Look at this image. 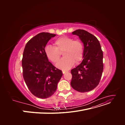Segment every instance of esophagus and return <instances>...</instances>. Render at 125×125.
Segmentation results:
<instances>
[{"label":"esophagus","mask_w":125,"mask_h":125,"mask_svg":"<svg viewBox=\"0 0 125 125\" xmlns=\"http://www.w3.org/2000/svg\"><path fill=\"white\" fill-rule=\"evenodd\" d=\"M67 71H62V73L63 74H65V73H66Z\"/></svg>","instance_id":"1"}]
</instances>
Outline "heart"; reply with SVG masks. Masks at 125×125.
Here are the masks:
<instances>
[{
  "mask_svg": "<svg viewBox=\"0 0 125 125\" xmlns=\"http://www.w3.org/2000/svg\"><path fill=\"white\" fill-rule=\"evenodd\" d=\"M54 44V46L47 45L44 52L48 60L53 63L58 61L62 52L64 57L56 64L59 69L68 70L75 62H79L83 57L84 47L80 41L73 40L70 37L63 36L57 39Z\"/></svg>",
  "mask_w": 125,
  "mask_h": 125,
  "instance_id": "heart-1",
  "label": "heart"
}]
</instances>
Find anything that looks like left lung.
Listing matches in <instances>:
<instances>
[{"label":"left lung","instance_id":"1","mask_svg":"<svg viewBox=\"0 0 125 125\" xmlns=\"http://www.w3.org/2000/svg\"><path fill=\"white\" fill-rule=\"evenodd\" d=\"M83 43V59L81 63L71 70V86L80 92H89L99 84L103 70V54L99 40L84 30L73 31Z\"/></svg>","mask_w":125,"mask_h":125}]
</instances>
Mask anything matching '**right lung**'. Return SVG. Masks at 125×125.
Segmentation results:
<instances>
[{
    "instance_id": "add662e5",
    "label": "right lung",
    "mask_w": 125,
    "mask_h": 125,
    "mask_svg": "<svg viewBox=\"0 0 125 125\" xmlns=\"http://www.w3.org/2000/svg\"><path fill=\"white\" fill-rule=\"evenodd\" d=\"M56 35L40 33L28 41L23 51L22 66L24 80L30 92L40 99H46L56 92L62 75V70L48 61L44 52L49 40Z\"/></svg>"
}]
</instances>
